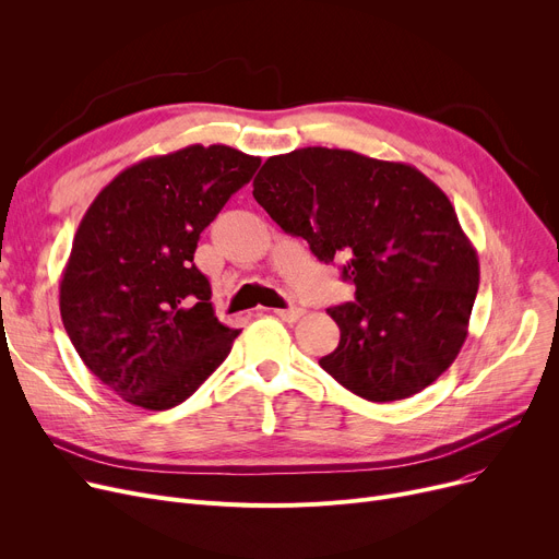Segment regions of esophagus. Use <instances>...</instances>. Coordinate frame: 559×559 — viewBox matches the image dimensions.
Here are the masks:
<instances>
[{"label":"esophagus","instance_id":"esophagus-1","mask_svg":"<svg viewBox=\"0 0 559 559\" xmlns=\"http://www.w3.org/2000/svg\"><path fill=\"white\" fill-rule=\"evenodd\" d=\"M278 319L287 321V324H295L299 317H304V308H283V310H274Z\"/></svg>","mask_w":559,"mask_h":559}]
</instances>
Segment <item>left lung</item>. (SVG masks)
<instances>
[{"mask_svg": "<svg viewBox=\"0 0 559 559\" xmlns=\"http://www.w3.org/2000/svg\"><path fill=\"white\" fill-rule=\"evenodd\" d=\"M253 197L321 262L344 258L356 301L329 308L340 344L319 360L342 388L401 401L442 376L468 333L478 253L453 203L407 163L304 146L264 160Z\"/></svg>", "mask_w": 559, "mask_h": 559, "instance_id": "1", "label": "left lung"}]
</instances>
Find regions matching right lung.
<instances>
[{
	"label": "right lung",
	"instance_id": "obj_1",
	"mask_svg": "<svg viewBox=\"0 0 559 559\" xmlns=\"http://www.w3.org/2000/svg\"><path fill=\"white\" fill-rule=\"evenodd\" d=\"M258 156L190 144L144 158L95 197L61 276L63 326L83 365L131 405L169 409L230 354L194 249Z\"/></svg>",
	"mask_w": 559,
	"mask_h": 559
}]
</instances>
